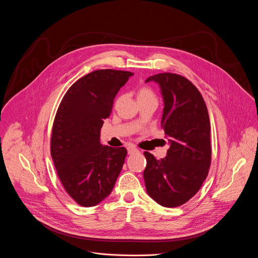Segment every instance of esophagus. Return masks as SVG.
<instances>
[{
    "instance_id": "34e87169",
    "label": "esophagus",
    "mask_w": 258,
    "mask_h": 258,
    "mask_svg": "<svg viewBox=\"0 0 258 258\" xmlns=\"http://www.w3.org/2000/svg\"><path fill=\"white\" fill-rule=\"evenodd\" d=\"M127 152L131 155V154H134V153L138 152V149L136 148V147H134V146H128L127 147Z\"/></svg>"
}]
</instances>
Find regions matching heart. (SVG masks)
<instances>
[{
  "label": "heart",
  "mask_w": 258,
  "mask_h": 258,
  "mask_svg": "<svg viewBox=\"0 0 258 258\" xmlns=\"http://www.w3.org/2000/svg\"><path fill=\"white\" fill-rule=\"evenodd\" d=\"M137 99L139 101H147V100H155L156 101V96L154 91L146 85H142L138 88L137 90Z\"/></svg>",
  "instance_id": "obj_1"
}]
</instances>
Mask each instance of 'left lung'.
I'll list each match as a JSON object with an SVG mask.
<instances>
[{
	"label": "left lung",
	"instance_id": "1",
	"mask_svg": "<svg viewBox=\"0 0 258 258\" xmlns=\"http://www.w3.org/2000/svg\"><path fill=\"white\" fill-rule=\"evenodd\" d=\"M159 85L164 101L161 126L170 143L165 158L144 152L143 172L148 195L164 207L188 202L201 188L211 163L210 121L198 89L175 73H158L146 80Z\"/></svg>",
	"mask_w": 258,
	"mask_h": 258
}]
</instances>
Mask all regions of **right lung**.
Wrapping results in <instances>:
<instances>
[{"label":"right lung","instance_id":"obj_1","mask_svg":"<svg viewBox=\"0 0 258 258\" xmlns=\"http://www.w3.org/2000/svg\"><path fill=\"white\" fill-rule=\"evenodd\" d=\"M133 75L95 70L73 84L58 107L51 156L65 191L84 207L97 205L111 193L124 163L126 149L101 145L100 131L116 94Z\"/></svg>","mask_w":258,"mask_h":258}]
</instances>
